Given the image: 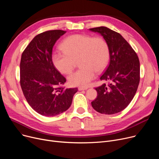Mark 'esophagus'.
Here are the masks:
<instances>
[{
	"label": "esophagus",
	"mask_w": 159,
	"mask_h": 159,
	"mask_svg": "<svg viewBox=\"0 0 159 159\" xmlns=\"http://www.w3.org/2000/svg\"><path fill=\"white\" fill-rule=\"evenodd\" d=\"M87 89H88V87H79L78 89L79 91H82V90H86Z\"/></svg>",
	"instance_id": "34e87169"
}]
</instances>
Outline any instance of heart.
<instances>
[{"label":"heart","mask_w":159,"mask_h":159,"mask_svg":"<svg viewBox=\"0 0 159 159\" xmlns=\"http://www.w3.org/2000/svg\"><path fill=\"white\" fill-rule=\"evenodd\" d=\"M63 52L52 55V61L60 73H71L79 61L80 69L68 77L70 86L86 87L103 71L110 61V47L101 37L75 34L66 38L61 45Z\"/></svg>","instance_id":"obj_1"}]
</instances>
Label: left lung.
Here are the masks:
<instances>
[{
	"mask_svg": "<svg viewBox=\"0 0 159 159\" xmlns=\"http://www.w3.org/2000/svg\"><path fill=\"white\" fill-rule=\"evenodd\" d=\"M89 30L103 37L110 52L109 66L100 78L110 82L95 88L97 97L91 106L100 113L115 114L129 105L137 92L140 82L139 57L120 33L104 26Z\"/></svg>",
	"mask_w": 159,
	"mask_h": 159,
	"instance_id": "obj_1",
	"label": "left lung"
}]
</instances>
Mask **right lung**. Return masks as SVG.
Masks as SVG:
<instances>
[{
    "label": "right lung",
    "mask_w": 159,
    "mask_h": 159,
    "mask_svg": "<svg viewBox=\"0 0 159 159\" xmlns=\"http://www.w3.org/2000/svg\"><path fill=\"white\" fill-rule=\"evenodd\" d=\"M66 31L49 30L35 36L23 52L20 64V83L28 103L36 112L53 116L70 107L77 88L65 89L66 81L52 61L56 41Z\"/></svg>",
    "instance_id": "1"
}]
</instances>
